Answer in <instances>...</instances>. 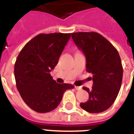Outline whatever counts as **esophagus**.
Instances as JSON below:
<instances>
[{
	"label": "esophagus",
	"mask_w": 134,
	"mask_h": 134,
	"mask_svg": "<svg viewBox=\"0 0 134 134\" xmlns=\"http://www.w3.org/2000/svg\"><path fill=\"white\" fill-rule=\"evenodd\" d=\"M75 89L76 90H81L82 89L81 87H79V86H75Z\"/></svg>",
	"instance_id": "obj_1"
}]
</instances>
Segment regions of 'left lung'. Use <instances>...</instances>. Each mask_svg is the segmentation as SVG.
<instances>
[{
  "label": "left lung",
  "mask_w": 134,
  "mask_h": 134,
  "mask_svg": "<svg viewBox=\"0 0 134 134\" xmlns=\"http://www.w3.org/2000/svg\"><path fill=\"white\" fill-rule=\"evenodd\" d=\"M70 35L86 56V71L92 74V89L83 88L89 94V99L80 106L91 113L103 112L112 106L120 90L123 69L120 55L97 32H73Z\"/></svg>",
  "instance_id": "8db88e82"
}]
</instances>
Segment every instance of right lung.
<instances>
[{
	"mask_svg": "<svg viewBox=\"0 0 134 134\" xmlns=\"http://www.w3.org/2000/svg\"><path fill=\"white\" fill-rule=\"evenodd\" d=\"M70 36V33L60 32L38 35L24 46L16 58V88L24 102L36 112L54 110L64 92L74 88L69 83H57L50 74Z\"/></svg>",
	"mask_w": 134,
	"mask_h": 134,
	"instance_id": "add662e5",
	"label": "right lung"
}]
</instances>
